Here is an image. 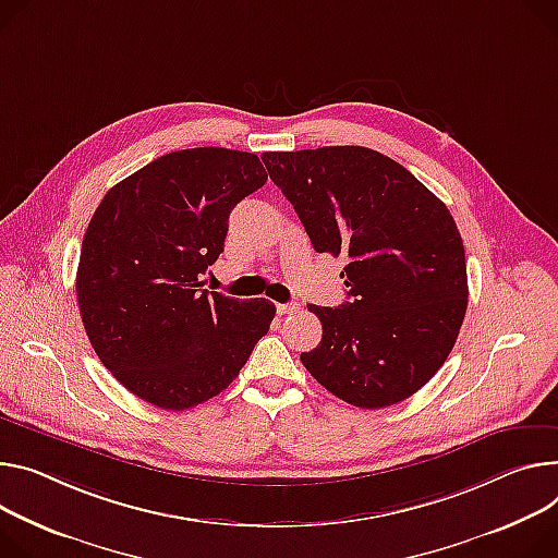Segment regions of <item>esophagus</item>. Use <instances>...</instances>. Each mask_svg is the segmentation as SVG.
<instances>
[{"mask_svg":"<svg viewBox=\"0 0 558 558\" xmlns=\"http://www.w3.org/2000/svg\"><path fill=\"white\" fill-rule=\"evenodd\" d=\"M276 310L280 316H287V314H293L298 310V305L295 302H287V305H276Z\"/></svg>","mask_w":558,"mask_h":558,"instance_id":"esophagus-1","label":"esophagus"}]
</instances>
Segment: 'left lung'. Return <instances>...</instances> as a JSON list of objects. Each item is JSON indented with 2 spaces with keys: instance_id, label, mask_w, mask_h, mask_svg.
Here are the masks:
<instances>
[{
  "instance_id": "1",
  "label": "left lung",
  "mask_w": 558,
  "mask_h": 558,
  "mask_svg": "<svg viewBox=\"0 0 558 558\" xmlns=\"http://www.w3.org/2000/svg\"><path fill=\"white\" fill-rule=\"evenodd\" d=\"M318 253L349 260L347 302L310 305L320 344L302 365L353 408L380 410L442 367L468 310L465 246L442 202L365 146L263 154Z\"/></svg>"
}]
</instances>
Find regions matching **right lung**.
<instances>
[{
  "label": "right lung",
  "instance_id": "1",
  "mask_svg": "<svg viewBox=\"0 0 558 558\" xmlns=\"http://www.w3.org/2000/svg\"><path fill=\"white\" fill-rule=\"evenodd\" d=\"M267 182L256 154L173 150L118 182L82 240L77 305L97 359L137 398L182 412L227 389L276 316L271 300L199 289L229 214Z\"/></svg>",
  "mask_w": 558,
  "mask_h": 558
}]
</instances>
